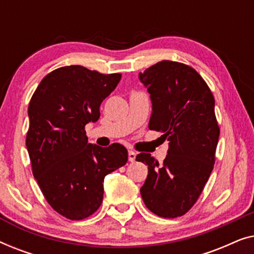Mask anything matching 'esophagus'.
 I'll return each mask as SVG.
<instances>
[{
	"label": "esophagus",
	"instance_id": "34e87169",
	"mask_svg": "<svg viewBox=\"0 0 254 254\" xmlns=\"http://www.w3.org/2000/svg\"><path fill=\"white\" fill-rule=\"evenodd\" d=\"M135 158H136V152L131 150L128 151V159H129V162H135Z\"/></svg>",
	"mask_w": 254,
	"mask_h": 254
}]
</instances>
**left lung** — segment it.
I'll use <instances>...</instances> for the list:
<instances>
[{
	"mask_svg": "<svg viewBox=\"0 0 254 254\" xmlns=\"http://www.w3.org/2000/svg\"><path fill=\"white\" fill-rule=\"evenodd\" d=\"M138 78L150 93L149 129L169 141L163 165L147 152L136 156L148 165L140 192L149 210L175 218L193 207L213 171L220 136L215 99L203 78L179 62H158Z\"/></svg>",
	"mask_w": 254,
	"mask_h": 254,
	"instance_id": "1",
	"label": "left lung"
}]
</instances>
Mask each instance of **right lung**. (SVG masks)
Masks as SVG:
<instances>
[{"label": "right lung", "mask_w": 254, "mask_h": 254, "mask_svg": "<svg viewBox=\"0 0 254 254\" xmlns=\"http://www.w3.org/2000/svg\"><path fill=\"white\" fill-rule=\"evenodd\" d=\"M120 78L67 65L45 76L31 98L26 148L33 176L51 207L69 220L95 213L105 176L127 163L123 144L88 143L84 129L99 119L100 104Z\"/></svg>", "instance_id": "1"}]
</instances>
